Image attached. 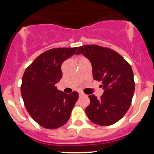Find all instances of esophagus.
Here are the masks:
<instances>
[{"mask_svg": "<svg viewBox=\"0 0 154 154\" xmlns=\"http://www.w3.org/2000/svg\"><path fill=\"white\" fill-rule=\"evenodd\" d=\"M79 96H85V94L84 93H82V92H79Z\"/></svg>", "mask_w": 154, "mask_h": 154, "instance_id": "obj_1", "label": "esophagus"}]
</instances>
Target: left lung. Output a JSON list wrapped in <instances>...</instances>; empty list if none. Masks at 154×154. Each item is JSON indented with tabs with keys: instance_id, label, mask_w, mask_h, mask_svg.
Instances as JSON below:
<instances>
[{
	"instance_id": "8db88e82",
	"label": "left lung",
	"mask_w": 154,
	"mask_h": 154,
	"mask_svg": "<svg viewBox=\"0 0 154 154\" xmlns=\"http://www.w3.org/2000/svg\"><path fill=\"white\" fill-rule=\"evenodd\" d=\"M75 54L90 61L93 79L101 82L104 89L99 99L89 96L90 103L85 109L89 119L102 126L115 124L129 109L135 90L131 65L114 50L95 44L79 47Z\"/></svg>"
}]
</instances>
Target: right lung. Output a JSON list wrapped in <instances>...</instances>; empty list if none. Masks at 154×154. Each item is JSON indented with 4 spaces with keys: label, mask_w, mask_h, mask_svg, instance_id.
<instances>
[{
    "label": "right lung",
    "mask_w": 154,
    "mask_h": 154,
    "mask_svg": "<svg viewBox=\"0 0 154 154\" xmlns=\"http://www.w3.org/2000/svg\"><path fill=\"white\" fill-rule=\"evenodd\" d=\"M78 47L55 48L41 54L28 66L22 78L20 93L26 110L39 125L56 129L70 117L79 93L66 94L57 89L62 78L61 66Z\"/></svg>",
    "instance_id": "obj_1"
}]
</instances>
